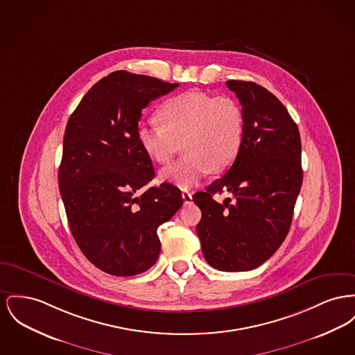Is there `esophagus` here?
Returning <instances> with one entry per match:
<instances>
[{
	"label": "esophagus",
	"mask_w": 355,
	"mask_h": 355,
	"mask_svg": "<svg viewBox=\"0 0 355 355\" xmlns=\"http://www.w3.org/2000/svg\"><path fill=\"white\" fill-rule=\"evenodd\" d=\"M182 200H184L185 204H191L193 197H191V194L189 191H182Z\"/></svg>",
	"instance_id": "1"
}]
</instances>
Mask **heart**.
<instances>
[{"mask_svg":"<svg viewBox=\"0 0 355 355\" xmlns=\"http://www.w3.org/2000/svg\"><path fill=\"white\" fill-rule=\"evenodd\" d=\"M157 118L159 125L138 127V142L147 157L159 165L168 164L182 145L187 155L159 171L161 181L178 188L197 185L210 170H227L241 150L244 111L228 95L187 91L167 99Z\"/></svg>","mask_w":355,"mask_h":355,"instance_id":"1","label":"heart"}]
</instances>
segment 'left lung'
<instances>
[{
    "label": "left lung",
    "mask_w": 355,
    "mask_h": 355,
    "mask_svg": "<svg viewBox=\"0 0 355 355\" xmlns=\"http://www.w3.org/2000/svg\"><path fill=\"white\" fill-rule=\"evenodd\" d=\"M243 105L241 150L221 178L193 196L202 217L197 225L209 266L225 272L250 271L267 261L284 241L302 188V144L287 108L253 82L228 80ZM227 189L235 197L217 203Z\"/></svg>",
    "instance_id": "1"
}]
</instances>
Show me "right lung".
Wrapping results in <instances>:
<instances>
[{"mask_svg":"<svg viewBox=\"0 0 355 355\" xmlns=\"http://www.w3.org/2000/svg\"><path fill=\"white\" fill-rule=\"evenodd\" d=\"M178 83L115 71L94 84L68 119L59 189L72 236L84 256L114 276H134L155 264L158 227L184 200L154 178L138 142L142 110Z\"/></svg>","mask_w":355,"mask_h":355,"instance_id":"add662e5","label":"right lung"}]
</instances>
